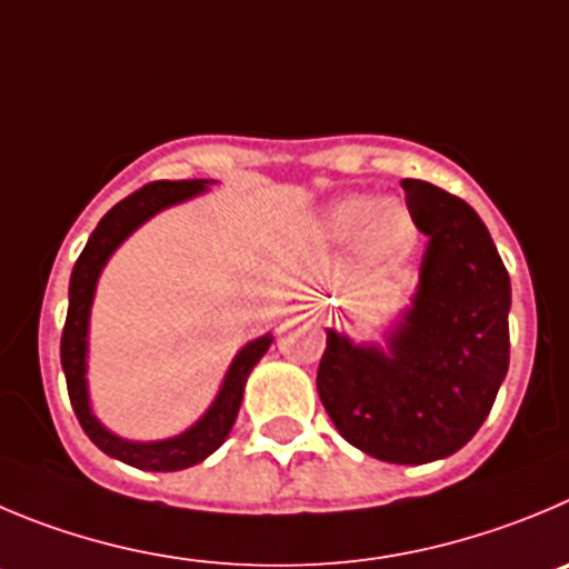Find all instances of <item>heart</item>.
Here are the masks:
<instances>
[{"instance_id": "heart-1", "label": "heart", "mask_w": 569, "mask_h": 569, "mask_svg": "<svg viewBox=\"0 0 569 569\" xmlns=\"http://www.w3.org/2000/svg\"><path fill=\"white\" fill-rule=\"evenodd\" d=\"M328 227L339 238L365 232V241L373 249H392L405 241L410 224L398 204H379L370 196H348L331 207Z\"/></svg>"}]
</instances>
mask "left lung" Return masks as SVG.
I'll list each match as a JSON object with an SVG mask.
<instances>
[{"mask_svg": "<svg viewBox=\"0 0 569 569\" xmlns=\"http://www.w3.org/2000/svg\"><path fill=\"white\" fill-rule=\"evenodd\" d=\"M429 236L421 286L390 353L328 331L317 390L348 443L387 463L458 452L488 418L508 373L511 280L475 210L443 188L405 179Z\"/></svg>", "mask_w": 569, "mask_h": 569, "instance_id": "1", "label": "left lung"}]
</instances>
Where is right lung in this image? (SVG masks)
<instances>
[{"label":"right lung","instance_id":"obj_1","mask_svg":"<svg viewBox=\"0 0 569 569\" xmlns=\"http://www.w3.org/2000/svg\"><path fill=\"white\" fill-rule=\"evenodd\" d=\"M204 190V179H182V182H148L123 201H117L109 212H106L94 232L89 236L87 247H83L81 258L76 260L72 278H69V309L67 322H63L61 333V365L63 376H67V390L72 410H76L78 421H81L83 432L89 435L100 452L111 455V458L123 460V463L134 466V469L146 471H179L188 466L201 463L207 455H212L230 435L232 423L238 418V407L243 398V385H247L249 370L258 365V359L267 353L272 345V337H260L249 342L232 362L230 373H227L224 387H221L219 398L212 401L210 410L204 412L196 427L188 432L177 435L171 440H157V443H131V440L114 438L106 432L94 416L89 412V398H87V326H89V306H92L94 283L114 252L117 243L129 238L137 227L146 219H151L153 212L162 207L177 204V201L190 199V196Z\"/></svg>","mask_w":569,"mask_h":569}]
</instances>
